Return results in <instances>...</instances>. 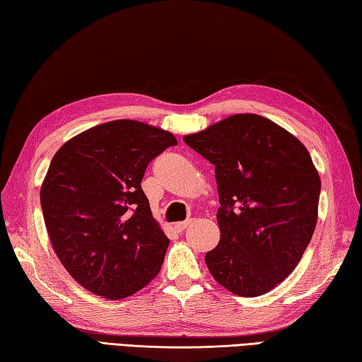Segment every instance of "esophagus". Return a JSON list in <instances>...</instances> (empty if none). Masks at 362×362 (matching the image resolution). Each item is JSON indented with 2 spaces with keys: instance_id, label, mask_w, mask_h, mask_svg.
<instances>
[{
  "instance_id": "34e87169",
  "label": "esophagus",
  "mask_w": 362,
  "mask_h": 362,
  "mask_svg": "<svg viewBox=\"0 0 362 362\" xmlns=\"http://www.w3.org/2000/svg\"><path fill=\"white\" fill-rule=\"evenodd\" d=\"M189 222L191 221H182V222H175L174 224V228H175V232H183V230H185L188 226H189Z\"/></svg>"
}]
</instances>
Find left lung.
<instances>
[{
    "label": "left lung",
    "instance_id": "left-lung-1",
    "mask_svg": "<svg viewBox=\"0 0 362 362\" xmlns=\"http://www.w3.org/2000/svg\"><path fill=\"white\" fill-rule=\"evenodd\" d=\"M214 165L221 230L206 252L213 279L241 297L266 294L294 271L317 222L320 179L294 135L253 113L183 136Z\"/></svg>",
    "mask_w": 362,
    "mask_h": 362
}]
</instances>
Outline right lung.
Returning <instances> with one entry per match:
<instances>
[{"instance_id":"1","label":"right lung","mask_w":362,"mask_h":362,"mask_svg":"<svg viewBox=\"0 0 362 362\" xmlns=\"http://www.w3.org/2000/svg\"><path fill=\"white\" fill-rule=\"evenodd\" d=\"M173 134L134 119L91 127L52 157L40 202L52 249L81 286L126 298L156 279L169 245L141 189Z\"/></svg>"}]
</instances>
